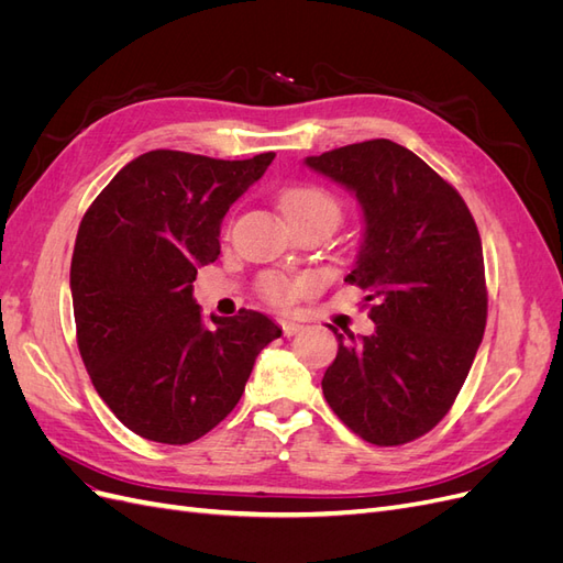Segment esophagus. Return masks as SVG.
Instances as JSON below:
<instances>
[{
	"instance_id": "1",
	"label": "esophagus",
	"mask_w": 563,
	"mask_h": 563,
	"mask_svg": "<svg viewBox=\"0 0 563 563\" xmlns=\"http://www.w3.org/2000/svg\"><path fill=\"white\" fill-rule=\"evenodd\" d=\"M279 327L284 331V335H288V338L302 331V323L298 319H279Z\"/></svg>"
}]
</instances>
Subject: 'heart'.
Returning a JSON list of instances; mask_svg holds the SVG:
<instances>
[{
  "instance_id": "heart-1",
  "label": "heart",
  "mask_w": 563,
  "mask_h": 563,
  "mask_svg": "<svg viewBox=\"0 0 563 563\" xmlns=\"http://www.w3.org/2000/svg\"><path fill=\"white\" fill-rule=\"evenodd\" d=\"M279 207L288 225L310 223L333 232L340 225V220H343V203L331 190L317 183L288 185L279 197ZM310 286L312 282L308 277H286L277 275V272H267L258 282V291L267 302L286 308V305L296 302Z\"/></svg>"
}]
</instances>
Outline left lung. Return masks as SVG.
<instances>
[{
    "label": "left lung",
    "mask_w": 563,
    "mask_h": 563,
    "mask_svg": "<svg viewBox=\"0 0 563 563\" xmlns=\"http://www.w3.org/2000/svg\"><path fill=\"white\" fill-rule=\"evenodd\" d=\"M364 209V244L345 282L366 291L371 335L338 333L321 389L368 444L401 446L444 418L486 329L482 236L465 199L387 139L305 159Z\"/></svg>",
    "instance_id": "1"
}]
</instances>
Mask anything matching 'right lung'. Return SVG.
Wrapping results in <instances>:
<instances>
[{"label":"right lung","instance_id":"right-lung-1","mask_svg":"<svg viewBox=\"0 0 563 563\" xmlns=\"http://www.w3.org/2000/svg\"><path fill=\"white\" fill-rule=\"evenodd\" d=\"M272 159L152 150L81 218L70 265L79 354L100 399L143 439L183 446L211 432L282 335L255 310L211 317L207 329L192 298L197 267L220 255L228 209Z\"/></svg>","mask_w":563,"mask_h":563}]
</instances>
